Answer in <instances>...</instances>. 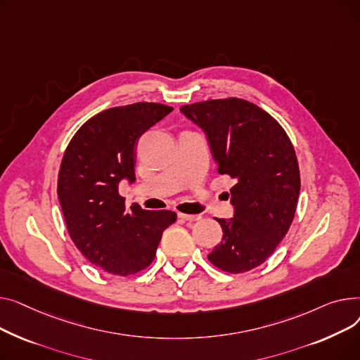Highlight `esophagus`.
I'll return each mask as SVG.
<instances>
[{"instance_id":"1","label":"esophagus","mask_w":360,"mask_h":360,"mask_svg":"<svg viewBox=\"0 0 360 360\" xmlns=\"http://www.w3.org/2000/svg\"><path fill=\"white\" fill-rule=\"evenodd\" d=\"M179 218H180V219H184V221H190V222L199 221V219H200L199 215H187V214H179Z\"/></svg>"}]
</instances>
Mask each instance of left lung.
I'll list each match as a JSON object with an SVG mask.
<instances>
[{
	"instance_id": "8db88e82",
	"label": "left lung",
	"mask_w": 360,
	"mask_h": 360,
	"mask_svg": "<svg viewBox=\"0 0 360 360\" xmlns=\"http://www.w3.org/2000/svg\"><path fill=\"white\" fill-rule=\"evenodd\" d=\"M180 112L206 134L218 173L237 181L234 218H217L224 236L207 259L228 273L255 269L273 255L297 210L301 177L293 145L267 112L243 98L186 104Z\"/></svg>"
}]
</instances>
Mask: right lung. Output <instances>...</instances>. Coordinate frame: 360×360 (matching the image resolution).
<instances>
[{
  "instance_id": "add662e5",
  "label": "right lung",
  "mask_w": 360,
  "mask_h": 360,
  "mask_svg": "<svg viewBox=\"0 0 360 360\" xmlns=\"http://www.w3.org/2000/svg\"><path fill=\"white\" fill-rule=\"evenodd\" d=\"M173 108L134 103L104 110L84 123L68 143L58 174V199L70 237L91 264L129 276L150 266L172 210L124 209L119 183L135 181L136 143Z\"/></svg>"
}]
</instances>
